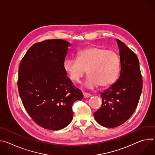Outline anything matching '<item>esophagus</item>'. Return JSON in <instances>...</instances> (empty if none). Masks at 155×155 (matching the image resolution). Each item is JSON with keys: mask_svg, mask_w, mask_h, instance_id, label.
Segmentation results:
<instances>
[{"mask_svg": "<svg viewBox=\"0 0 155 155\" xmlns=\"http://www.w3.org/2000/svg\"><path fill=\"white\" fill-rule=\"evenodd\" d=\"M83 97H85V98L89 97H90V96H91L90 94L87 93H85V92H83Z\"/></svg>", "mask_w": 155, "mask_h": 155, "instance_id": "esophagus-1", "label": "esophagus"}]
</instances>
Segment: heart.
Segmentation results:
<instances>
[{
  "mask_svg": "<svg viewBox=\"0 0 155 155\" xmlns=\"http://www.w3.org/2000/svg\"><path fill=\"white\" fill-rule=\"evenodd\" d=\"M119 66V58L116 52L100 47L81 50L78 52L77 59H68L64 64L65 71L75 81H79L87 70L89 77L85 85L90 89L113 84L118 77Z\"/></svg>",
  "mask_w": 155,
  "mask_h": 155,
  "instance_id": "b5f03b06",
  "label": "heart"
}]
</instances>
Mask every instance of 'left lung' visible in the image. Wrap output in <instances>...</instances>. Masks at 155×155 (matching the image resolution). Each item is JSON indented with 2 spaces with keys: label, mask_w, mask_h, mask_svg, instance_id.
Instances as JSON below:
<instances>
[{
  "label": "left lung",
  "mask_w": 155,
  "mask_h": 155,
  "mask_svg": "<svg viewBox=\"0 0 155 155\" xmlns=\"http://www.w3.org/2000/svg\"><path fill=\"white\" fill-rule=\"evenodd\" d=\"M120 55V75L117 80L101 93L102 105L94 113L97 122L114 128L133 114L141 95L143 82L136 54L123 42L116 39Z\"/></svg>",
  "instance_id": "obj_1"
}]
</instances>
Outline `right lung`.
Instances as JSON below:
<instances>
[{"label": "right lung", "mask_w": 155, "mask_h": 155, "mask_svg": "<svg viewBox=\"0 0 155 155\" xmlns=\"http://www.w3.org/2000/svg\"><path fill=\"white\" fill-rule=\"evenodd\" d=\"M70 46L63 39L36 43L20 64L18 88L23 104L32 119L48 130L67 127L73 119V103L83 98L64 68Z\"/></svg>", "instance_id": "1"}]
</instances>
